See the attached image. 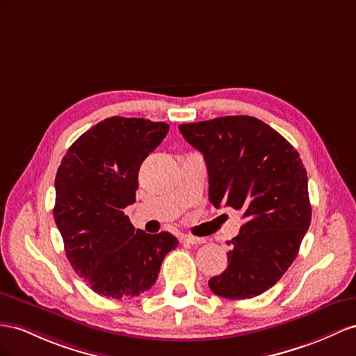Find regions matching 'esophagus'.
Here are the masks:
<instances>
[{
    "label": "esophagus",
    "mask_w": 356,
    "mask_h": 356,
    "mask_svg": "<svg viewBox=\"0 0 356 356\" xmlns=\"http://www.w3.org/2000/svg\"><path fill=\"white\" fill-rule=\"evenodd\" d=\"M180 241H181V242H186V243H193V245L204 243V242H206V239H203V238H195V236H191V234H181Z\"/></svg>",
    "instance_id": "1"
}]
</instances>
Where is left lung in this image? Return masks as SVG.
Here are the masks:
<instances>
[{
	"mask_svg": "<svg viewBox=\"0 0 356 356\" xmlns=\"http://www.w3.org/2000/svg\"><path fill=\"white\" fill-rule=\"evenodd\" d=\"M203 153L209 202L242 212L230 241L229 266L209 280L215 295L251 299L270 289L293 263L312 221L308 177L299 153L275 129L250 115L179 126Z\"/></svg>",
	"mask_w": 356,
	"mask_h": 356,
	"instance_id": "left-lung-1",
	"label": "left lung"
}]
</instances>
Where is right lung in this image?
<instances>
[{
	"instance_id": "right-lung-1",
	"label": "right lung",
	"mask_w": 356,
	"mask_h": 356,
	"mask_svg": "<svg viewBox=\"0 0 356 356\" xmlns=\"http://www.w3.org/2000/svg\"><path fill=\"white\" fill-rule=\"evenodd\" d=\"M170 126L109 117L70 145L56 176L54 220L72 268L100 296L131 299L158 278L179 241L168 232L135 230L123 212L135 202L143 161Z\"/></svg>"
}]
</instances>
